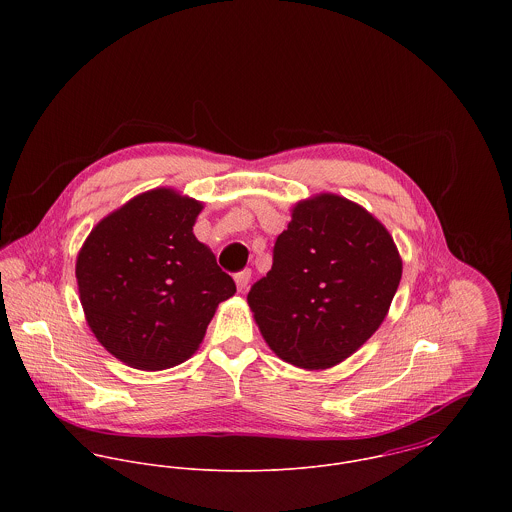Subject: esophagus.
<instances>
[{
	"label": "esophagus",
	"mask_w": 512,
	"mask_h": 512,
	"mask_svg": "<svg viewBox=\"0 0 512 512\" xmlns=\"http://www.w3.org/2000/svg\"><path fill=\"white\" fill-rule=\"evenodd\" d=\"M250 278H252V272H250V270H242V272L234 274V282H236V286H238V290H240V292L248 288Z\"/></svg>",
	"instance_id": "34e87169"
}]
</instances>
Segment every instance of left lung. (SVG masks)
<instances>
[{"mask_svg":"<svg viewBox=\"0 0 512 512\" xmlns=\"http://www.w3.org/2000/svg\"><path fill=\"white\" fill-rule=\"evenodd\" d=\"M402 262L388 230L363 207L319 195L297 203L274 244L272 270L248 292L270 349L319 370L345 361L380 327Z\"/></svg>","mask_w":512,"mask_h":512,"instance_id":"left-lung-1","label":"left lung"}]
</instances>
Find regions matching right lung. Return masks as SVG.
<instances>
[{"mask_svg": "<svg viewBox=\"0 0 512 512\" xmlns=\"http://www.w3.org/2000/svg\"><path fill=\"white\" fill-rule=\"evenodd\" d=\"M201 203L155 189L98 222L76 280L86 321L116 359L142 370L187 361L220 301L236 292L193 234Z\"/></svg>", "mask_w": 512, "mask_h": 512, "instance_id": "1", "label": "right lung"}]
</instances>
